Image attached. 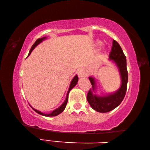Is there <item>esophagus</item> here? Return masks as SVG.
Returning a JSON list of instances; mask_svg holds the SVG:
<instances>
[{"label":"esophagus","instance_id":"1","mask_svg":"<svg viewBox=\"0 0 150 150\" xmlns=\"http://www.w3.org/2000/svg\"><path fill=\"white\" fill-rule=\"evenodd\" d=\"M78 76L79 77H85L87 76V73L84 69H80L78 71Z\"/></svg>","mask_w":150,"mask_h":150}]
</instances>
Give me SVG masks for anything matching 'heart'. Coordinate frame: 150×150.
Instances as JSON below:
<instances>
[{"label": "heart", "instance_id": "obj_1", "mask_svg": "<svg viewBox=\"0 0 150 150\" xmlns=\"http://www.w3.org/2000/svg\"><path fill=\"white\" fill-rule=\"evenodd\" d=\"M97 45H99V46H100V45H102V44H101V43H100V42H98V44H97Z\"/></svg>", "mask_w": 150, "mask_h": 150}]
</instances>
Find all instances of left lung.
<instances>
[{
  "label": "left lung",
  "mask_w": 150,
  "mask_h": 150,
  "mask_svg": "<svg viewBox=\"0 0 150 150\" xmlns=\"http://www.w3.org/2000/svg\"><path fill=\"white\" fill-rule=\"evenodd\" d=\"M109 58L110 60H113L118 66L122 84L120 88L115 93L105 96H98L93 93L95 88V79L91 77L88 78L93 88H90L87 93V101L94 110L99 112H108L117 107L123 100L127 89L128 75L126 67V58L120 45L115 40H113Z\"/></svg>",
  "instance_id": "obj_1"
}]
</instances>
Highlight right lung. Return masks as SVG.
Masks as SVG:
<instances>
[{
    "mask_svg": "<svg viewBox=\"0 0 150 150\" xmlns=\"http://www.w3.org/2000/svg\"><path fill=\"white\" fill-rule=\"evenodd\" d=\"M45 38H46V37H44V38H38V39L35 42V43L34 44H33V45L31 47V49H30V52H29V54H28V55H30V54H31V52H32V50L34 49L35 47L36 46V45H38L40 43H41L43 40H44ZM78 76L77 75H75L74 78L73 79V80L71 81V84H70V86H69V90H68L67 91V96H66V99L64 101V103H63L62 105H61L59 108L55 109V110H54V111H52V112L51 113H49V114H44L42 112H40L39 110H35V109L33 108L32 106L31 107L33 108V110H34L35 112H36L37 113H38L39 115H43V116H57L58 115H59L60 113H62V112L64 110V109L65 108V106L66 105H67V101H68V95H69V91L72 89V88L75 87V86L77 85V83L78 82Z\"/></svg>",
    "mask_w": 150,
    "mask_h": 150,
    "instance_id": "add662e5",
    "label": "right lung"
}]
</instances>
